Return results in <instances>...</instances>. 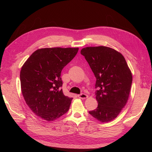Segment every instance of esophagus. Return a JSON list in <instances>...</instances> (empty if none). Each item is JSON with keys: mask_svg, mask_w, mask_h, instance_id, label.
Listing matches in <instances>:
<instances>
[{"mask_svg": "<svg viewBox=\"0 0 152 152\" xmlns=\"http://www.w3.org/2000/svg\"><path fill=\"white\" fill-rule=\"evenodd\" d=\"M78 97H79L80 99H86L87 97H88V96H87L86 94L82 93V94H80L79 95H78Z\"/></svg>", "mask_w": 152, "mask_h": 152, "instance_id": "esophagus-1", "label": "esophagus"}]
</instances>
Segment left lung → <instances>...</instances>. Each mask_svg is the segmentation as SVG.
I'll list each match as a JSON object with an SVG mask.
<instances>
[{
    "label": "left lung",
    "mask_w": 152,
    "mask_h": 152,
    "mask_svg": "<svg viewBox=\"0 0 152 152\" xmlns=\"http://www.w3.org/2000/svg\"><path fill=\"white\" fill-rule=\"evenodd\" d=\"M96 79L98 105L89 113L101 122L115 118L125 107L132 81L131 71L123 55L106 46L86 47L80 50Z\"/></svg>",
    "instance_id": "left-lung-1"
}]
</instances>
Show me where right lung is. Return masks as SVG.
<instances>
[{
  "instance_id": "add662e5",
  "label": "right lung",
  "mask_w": 152,
  "mask_h": 152,
  "mask_svg": "<svg viewBox=\"0 0 152 152\" xmlns=\"http://www.w3.org/2000/svg\"><path fill=\"white\" fill-rule=\"evenodd\" d=\"M78 50V48L39 49L21 67V89L25 101L45 121L56 120L70 108L72 98L64 95L61 89V73Z\"/></svg>"
}]
</instances>
